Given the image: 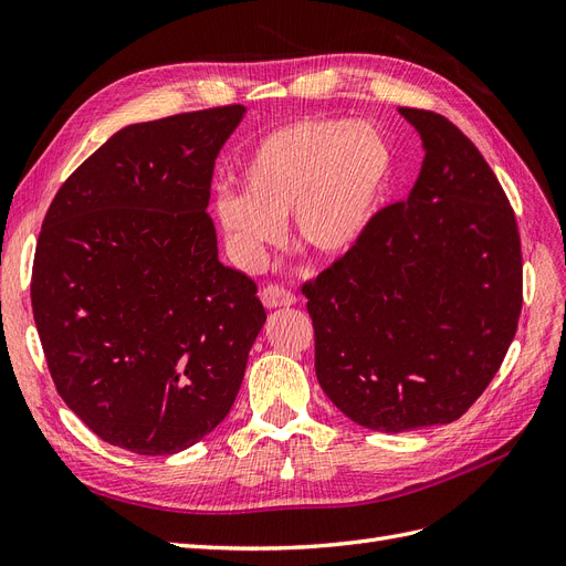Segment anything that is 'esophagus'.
Segmentation results:
<instances>
[{
    "label": "esophagus",
    "mask_w": 566,
    "mask_h": 566,
    "mask_svg": "<svg viewBox=\"0 0 566 566\" xmlns=\"http://www.w3.org/2000/svg\"><path fill=\"white\" fill-rule=\"evenodd\" d=\"M260 300L264 302L266 310H279V306H293L297 302L295 293H290V290L283 287V285H266L262 293H260Z\"/></svg>",
    "instance_id": "esophagus-1"
}]
</instances>
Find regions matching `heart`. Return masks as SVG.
<instances>
[{"label": "heart", "mask_w": 566, "mask_h": 566, "mask_svg": "<svg viewBox=\"0 0 566 566\" xmlns=\"http://www.w3.org/2000/svg\"><path fill=\"white\" fill-rule=\"evenodd\" d=\"M394 175L387 136L366 119H297L264 134L241 169V191L214 198L231 260L256 269L281 241L318 256L352 252L370 231Z\"/></svg>", "instance_id": "b5f03b06"}]
</instances>
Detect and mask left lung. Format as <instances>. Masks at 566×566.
I'll return each instance as SVG.
<instances>
[{
	"instance_id": "left-lung-1",
	"label": "left lung",
	"mask_w": 566,
	"mask_h": 566,
	"mask_svg": "<svg viewBox=\"0 0 566 566\" xmlns=\"http://www.w3.org/2000/svg\"><path fill=\"white\" fill-rule=\"evenodd\" d=\"M399 113L424 150L408 198L302 287L325 397L391 434L465 413L499 373L522 312L517 221L493 169L443 115Z\"/></svg>"
}]
</instances>
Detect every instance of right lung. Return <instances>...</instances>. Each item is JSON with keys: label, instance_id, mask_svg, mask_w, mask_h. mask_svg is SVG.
<instances>
[{"label": "right lung", "instance_id": "obj_1", "mask_svg": "<svg viewBox=\"0 0 566 566\" xmlns=\"http://www.w3.org/2000/svg\"><path fill=\"white\" fill-rule=\"evenodd\" d=\"M245 106L115 132L59 188L32 264V314L61 399L113 447L169 455L229 416L266 321L224 266L208 210Z\"/></svg>", "mask_w": 566, "mask_h": 566}]
</instances>
